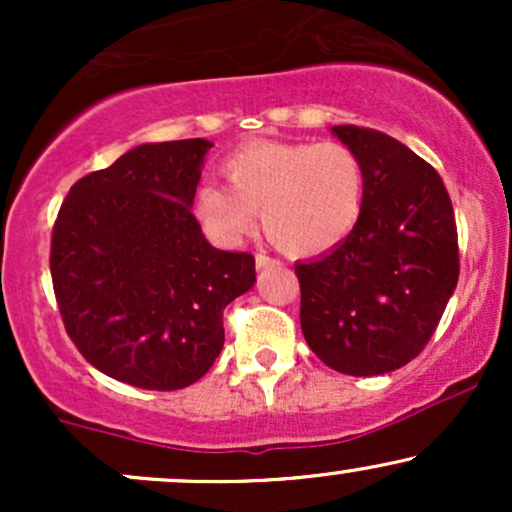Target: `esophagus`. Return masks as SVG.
<instances>
[{
    "label": "esophagus",
    "instance_id": "esophagus-1",
    "mask_svg": "<svg viewBox=\"0 0 512 512\" xmlns=\"http://www.w3.org/2000/svg\"><path fill=\"white\" fill-rule=\"evenodd\" d=\"M255 264H257V269H267V267H274V264H279V260H274V257L264 255V252H257Z\"/></svg>",
    "mask_w": 512,
    "mask_h": 512
}]
</instances>
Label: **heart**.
Instances as JSON below:
<instances>
[{
	"mask_svg": "<svg viewBox=\"0 0 512 512\" xmlns=\"http://www.w3.org/2000/svg\"><path fill=\"white\" fill-rule=\"evenodd\" d=\"M228 190L199 187L195 216L219 245H240L255 228L296 257L330 252L354 233L366 204V166L342 142H257L221 161Z\"/></svg>",
	"mask_w": 512,
	"mask_h": 512,
	"instance_id": "1",
	"label": "heart"
}]
</instances>
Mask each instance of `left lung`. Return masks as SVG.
I'll return each mask as SVG.
<instances>
[{
  "label": "left lung",
  "instance_id": "8db88e82",
  "mask_svg": "<svg viewBox=\"0 0 512 512\" xmlns=\"http://www.w3.org/2000/svg\"><path fill=\"white\" fill-rule=\"evenodd\" d=\"M332 132L366 166L358 226L330 255L296 264L301 330L344 375L407 366L436 332L460 276L455 211L438 170L378 129Z\"/></svg>",
  "mask_w": 512,
  "mask_h": 512
}]
</instances>
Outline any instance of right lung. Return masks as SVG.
<instances>
[{
  "instance_id": "right-lung-1",
  "label": "right lung",
  "mask_w": 512,
  "mask_h": 512,
  "mask_svg": "<svg viewBox=\"0 0 512 512\" xmlns=\"http://www.w3.org/2000/svg\"><path fill=\"white\" fill-rule=\"evenodd\" d=\"M209 149L207 139L137 146L76 180L52 226L64 330L120 383H197L221 354L223 310L255 284V257L211 248L190 209Z\"/></svg>"
}]
</instances>
